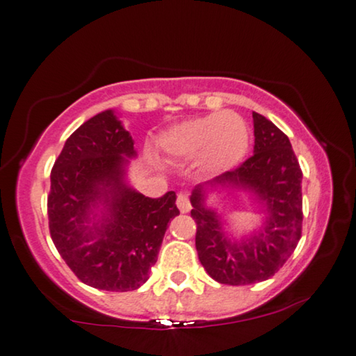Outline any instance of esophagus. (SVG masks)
<instances>
[{"label":"esophagus","instance_id":"esophagus-1","mask_svg":"<svg viewBox=\"0 0 356 356\" xmlns=\"http://www.w3.org/2000/svg\"><path fill=\"white\" fill-rule=\"evenodd\" d=\"M176 204H177L179 211L184 212V214H185V212H188L190 209H192V204H190V198H188L187 193H179Z\"/></svg>","mask_w":356,"mask_h":356}]
</instances>
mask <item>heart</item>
<instances>
[{
    "label": "heart",
    "instance_id": "heart-1",
    "mask_svg": "<svg viewBox=\"0 0 356 356\" xmlns=\"http://www.w3.org/2000/svg\"><path fill=\"white\" fill-rule=\"evenodd\" d=\"M168 153L180 158L201 155L211 171L230 169L243 160L249 145L245 120L233 111H220L174 126L161 137Z\"/></svg>",
    "mask_w": 356,
    "mask_h": 356
}]
</instances>
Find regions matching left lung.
I'll return each instance as SVG.
<instances>
[{"label":"left lung","mask_w":356,"mask_h":356,"mask_svg":"<svg viewBox=\"0 0 356 356\" xmlns=\"http://www.w3.org/2000/svg\"><path fill=\"white\" fill-rule=\"evenodd\" d=\"M254 153L233 171L211 184H230L257 195L268 212L263 230L251 238L232 242L213 211L204 206V188L192 193L196 222L195 246L211 278L243 286L273 277L291 257L302 236V171L288 136L272 121L252 111Z\"/></svg>","instance_id":"1"}]
</instances>
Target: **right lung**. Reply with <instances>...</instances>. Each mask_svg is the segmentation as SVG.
<instances>
[{
	"label": "right lung",
	"instance_id": "1",
	"mask_svg": "<svg viewBox=\"0 0 356 356\" xmlns=\"http://www.w3.org/2000/svg\"><path fill=\"white\" fill-rule=\"evenodd\" d=\"M126 156H136L134 140L105 110L68 137L47 195L51 238L63 261L84 284L115 293L145 283L168 222L179 216L176 192L148 198L127 187ZM99 204L97 221L90 216Z\"/></svg>",
	"mask_w": 356,
	"mask_h": 356
}]
</instances>
